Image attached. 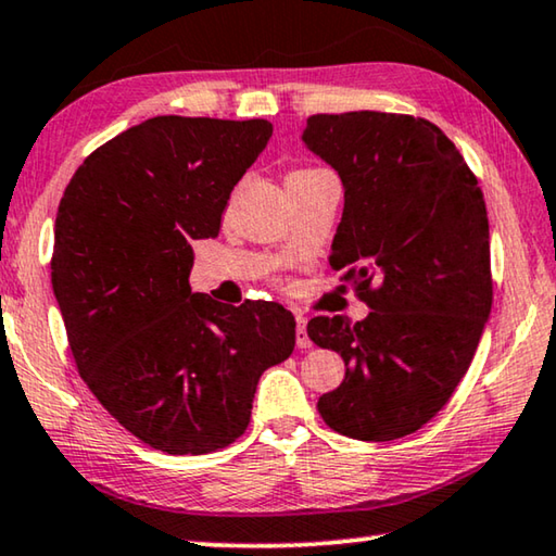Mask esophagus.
<instances>
[{
  "instance_id": "34e87169",
  "label": "esophagus",
  "mask_w": 556,
  "mask_h": 556,
  "mask_svg": "<svg viewBox=\"0 0 556 556\" xmlns=\"http://www.w3.org/2000/svg\"><path fill=\"white\" fill-rule=\"evenodd\" d=\"M296 346L299 349H309L312 339L306 337V316L296 314Z\"/></svg>"
}]
</instances>
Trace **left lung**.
Instances as JSON below:
<instances>
[{
    "instance_id": "obj_1",
    "label": "left lung",
    "mask_w": 556,
    "mask_h": 556,
    "mask_svg": "<svg viewBox=\"0 0 556 556\" xmlns=\"http://www.w3.org/2000/svg\"><path fill=\"white\" fill-rule=\"evenodd\" d=\"M302 140L346 190L329 262L371 309L356 324L316 316L306 326L346 364L316 408L341 435H410L451 401L490 316L478 178L435 123L405 113H316Z\"/></svg>"
}]
</instances>
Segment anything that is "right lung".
Listing matches in <instances>:
<instances>
[{
	"label": "right lung",
	"instance_id": "1",
	"mask_svg": "<svg viewBox=\"0 0 556 556\" xmlns=\"http://www.w3.org/2000/svg\"><path fill=\"white\" fill-rule=\"evenodd\" d=\"M271 123L155 116L86 157L59 202L51 285L76 368L128 433L167 455L240 438L260 376L292 356L275 302L192 294V242L217 237Z\"/></svg>",
	"mask_w": 556,
	"mask_h": 556
}]
</instances>
